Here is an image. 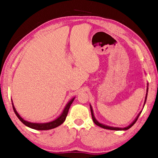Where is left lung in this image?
<instances>
[{
    "label": "left lung",
    "instance_id": "1",
    "mask_svg": "<svg viewBox=\"0 0 158 158\" xmlns=\"http://www.w3.org/2000/svg\"><path fill=\"white\" fill-rule=\"evenodd\" d=\"M148 83H147V88H146V98H145V102H144V106H145V104H146V99H147V95H148ZM90 111H91V116H92V119H93V121H94V123H95L96 125H97V126H99V127H101V128H106V129H109V130H115V131H126V130H128V129H129L130 128H131V127L133 126L134 124H135V123H136V121L137 120V119H138V117H139V114H141V112L142 111H140L139 112V113L138 114V115L137 116V117H136L135 118V120L133 121V122H132L131 124L129 125V126H127V127H125V128H118V127H112V126H106V125H104V124H102V123H100L99 122H98L97 121V119L95 118V117H94V110H93V108H92V106H90Z\"/></svg>",
    "mask_w": 158,
    "mask_h": 158
}]
</instances>
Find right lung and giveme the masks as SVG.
<instances>
[{
    "label": "right lung",
    "mask_w": 158,
    "mask_h": 158,
    "mask_svg": "<svg viewBox=\"0 0 158 158\" xmlns=\"http://www.w3.org/2000/svg\"><path fill=\"white\" fill-rule=\"evenodd\" d=\"M74 99H75V97L72 98V99H70L68 103H67L66 106L64 107V110H63V111L61 112V114L57 117V118L54 119V120L50 121V122H48V123H31V122H28V121L25 120V119H23L22 117L19 115V114L17 112V110H16L15 106H14L13 105V102H12V108H13V110L14 111H15L16 116H17L18 118H19L20 120H21V122L25 125V126L29 127V128H33V129H35V130H50V129H52V128H56V127L59 126L60 125H61L64 122L65 119H66L67 117V115H68L69 108H70V106H71V104L73 103Z\"/></svg>",
    "instance_id": "right-lung-1"
}]
</instances>
